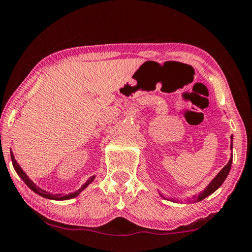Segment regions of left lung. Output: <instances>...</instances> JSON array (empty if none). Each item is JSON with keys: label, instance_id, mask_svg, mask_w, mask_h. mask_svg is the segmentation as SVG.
<instances>
[{"label": "left lung", "instance_id": "left-lung-1", "mask_svg": "<svg viewBox=\"0 0 252 252\" xmlns=\"http://www.w3.org/2000/svg\"><path fill=\"white\" fill-rule=\"evenodd\" d=\"M232 141H233V137H232V135H231V149H232ZM232 157H233V156L231 155V158H230L229 162H227L226 165L223 167L222 170L220 171V173L217 175V176L214 177L213 181L209 184V186H206V189L203 190L202 193H199L197 196H193V198L189 199V202H199V201H202V199H204L205 197L209 196V195L214 193V191L217 190L219 187L222 185L223 182L225 181L226 176H227V175H229V171L231 169V165H232ZM161 196H162V195H161ZM163 198H165V197H163ZM171 201H175V199H171Z\"/></svg>", "mask_w": 252, "mask_h": 252}]
</instances>
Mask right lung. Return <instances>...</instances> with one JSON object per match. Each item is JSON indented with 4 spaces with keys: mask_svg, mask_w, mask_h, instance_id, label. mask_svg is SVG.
Wrapping results in <instances>:
<instances>
[{
    "mask_svg": "<svg viewBox=\"0 0 252 252\" xmlns=\"http://www.w3.org/2000/svg\"><path fill=\"white\" fill-rule=\"evenodd\" d=\"M11 160H12V163H13V167H14L15 171H17V174L19 175L20 177H21L22 181L27 184V186L29 187V189H30L31 190H33L34 193H37L38 195H40V196H42V197H45V198H49V199H55V201H63V199H70V198L76 197V196H77V195H79V193H81V191H82L83 189H85L86 187L89 186L90 184H91L92 182H93L94 178H95V176L90 177L89 181H87L85 184H84V185H83L78 190L74 191V193H70V194H67V195H62V194H56V195H54V194L48 193V191L43 190V189H39L38 186H35V184H34L32 181H31V179H30L29 177L27 176L25 171H23L21 167L19 166V163H18L17 160H15V159H14V156H13V154H12V151H11Z\"/></svg>",
    "mask_w": 252,
    "mask_h": 252,
    "instance_id": "1",
    "label": "right lung"
}]
</instances>
